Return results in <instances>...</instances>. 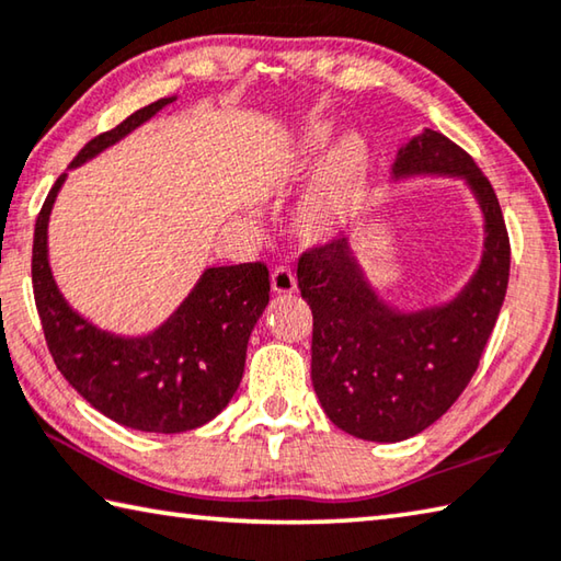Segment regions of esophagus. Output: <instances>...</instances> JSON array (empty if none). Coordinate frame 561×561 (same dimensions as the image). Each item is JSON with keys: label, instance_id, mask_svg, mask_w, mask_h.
I'll use <instances>...</instances> for the list:
<instances>
[{"label": "esophagus", "instance_id": "obj_1", "mask_svg": "<svg viewBox=\"0 0 561 561\" xmlns=\"http://www.w3.org/2000/svg\"><path fill=\"white\" fill-rule=\"evenodd\" d=\"M272 291L274 294H294L297 291V277L289 267H277L272 272Z\"/></svg>", "mask_w": 561, "mask_h": 561}]
</instances>
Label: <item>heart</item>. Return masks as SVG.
Here are the masks:
<instances>
[{
    "label": "heart",
    "instance_id": "1",
    "mask_svg": "<svg viewBox=\"0 0 561 561\" xmlns=\"http://www.w3.org/2000/svg\"><path fill=\"white\" fill-rule=\"evenodd\" d=\"M331 137L333 127L329 122H311L304 127L284 161V176L289 181L307 179L319 164ZM368 147L355 135L343 137L329 151L297 216V230L304 240L329 242L351 226L368 196Z\"/></svg>",
    "mask_w": 561,
    "mask_h": 561
}]
</instances>
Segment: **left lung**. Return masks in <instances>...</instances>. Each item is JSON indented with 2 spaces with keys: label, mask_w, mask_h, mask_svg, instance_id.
Masks as SVG:
<instances>
[{
  "label": "left lung",
  "mask_w": 561,
  "mask_h": 561,
  "mask_svg": "<svg viewBox=\"0 0 561 561\" xmlns=\"http://www.w3.org/2000/svg\"><path fill=\"white\" fill-rule=\"evenodd\" d=\"M456 176L483 213L481 264L442 307L400 311L378 297L351 242L301 254L299 289L313 313L311 382L329 420L365 442L424 432L471 382L511 277V240L491 181L442 131L424 129L397 151L392 181Z\"/></svg>",
  "instance_id": "obj_1"
}]
</instances>
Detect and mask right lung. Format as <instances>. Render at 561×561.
<instances>
[{
	"label": "right lung",
	"mask_w": 561,
	"mask_h": 561,
	"mask_svg": "<svg viewBox=\"0 0 561 561\" xmlns=\"http://www.w3.org/2000/svg\"><path fill=\"white\" fill-rule=\"evenodd\" d=\"M161 98L78 151L70 169L174 103ZM60 174L36 218L32 282L41 325L60 375L98 412L129 430L179 434L226 410L245 370L248 341L270 304V272L262 262L208 267L169 319L147 335L98 329L64 299L48 264V218Z\"/></svg>",
	"instance_id": "1"
}]
</instances>
